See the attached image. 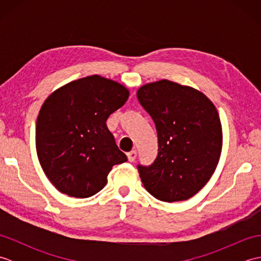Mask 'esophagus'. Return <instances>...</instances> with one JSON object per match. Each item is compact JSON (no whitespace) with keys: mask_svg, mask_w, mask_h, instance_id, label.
Segmentation results:
<instances>
[{"mask_svg":"<svg viewBox=\"0 0 261 261\" xmlns=\"http://www.w3.org/2000/svg\"><path fill=\"white\" fill-rule=\"evenodd\" d=\"M136 157H137V150H132L130 152H127V159H129V162H135Z\"/></svg>","mask_w":261,"mask_h":261,"instance_id":"obj_1","label":"esophagus"}]
</instances>
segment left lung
I'll return each mask as SVG.
<instances>
[{
    "label": "left lung",
    "mask_w": 261,
    "mask_h": 261,
    "mask_svg": "<svg viewBox=\"0 0 261 261\" xmlns=\"http://www.w3.org/2000/svg\"><path fill=\"white\" fill-rule=\"evenodd\" d=\"M138 98L156 124L158 157L139 166L146 190L163 202L186 201L218 167L223 134L213 102L196 88L160 80L142 85Z\"/></svg>",
    "instance_id": "1"
}]
</instances>
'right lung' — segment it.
Here are the masks:
<instances>
[{"mask_svg":"<svg viewBox=\"0 0 261 261\" xmlns=\"http://www.w3.org/2000/svg\"><path fill=\"white\" fill-rule=\"evenodd\" d=\"M129 94L120 83L92 75L57 88L43 102L36 124L37 154L60 193L90 197L107 185L114 165L126 162L107 120Z\"/></svg>","mask_w":261,"mask_h":261,"instance_id":"add662e5","label":"right lung"}]
</instances>
